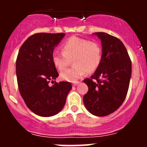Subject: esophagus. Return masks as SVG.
<instances>
[{
  "mask_svg": "<svg viewBox=\"0 0 147 147\" xmlns=\"http://www.w3.org/2000/svg\"><path fill=\"white\" fill-rule=\"evenodd\" d=\"M78 84H79V82H74L73 84H72V85H73V86H77Z\"/></svg>",
  "mask_w": 147,
  "mask_h": 147,
  "instance_id": "obj_1",
  "label": "esophagus"
}]
</instances>
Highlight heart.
<instances>
[{
  "label": "heart",
  "mask_w": 147,
  "mask_h": 147,
  "mask_svg": "<svg viewBox=\"0 0 147 147\" xmlns=\"http://www.w3.org/2000/svg\"><path fill=\"white\" fill-rule=\"evenodd\" d=\"M62 50L53 52L52 61L59 71L64 70L72 61L73 67L60 74L61 79L67 82H77L87 71L95 70L101 63L102 47L97 42L73 36L63 44Z\"/></svg>",
  "instance_id": "obj_1"
}]
</instances>
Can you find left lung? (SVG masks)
Listing matches in <instances>:
<instances>
[{
  "mask_svg": "<svg viewBox=\"0 0 147 147\" xmlns=\"http://www.w3.org/2000/svg\"><path fill=\"white\" fill-rule=\"evenodd\" d=\"M101 40V63L91 78L84 82L88 92L83 102L89 112L97 117L112 114L124 101L131 76V62L121 40L106 32L93 33Z\"/></svg>",
  "mask_w": 147,
  "mask_h": 147,
  "instance_id": "left-lung-1",
  "label": "left lung"
}]
</instances>
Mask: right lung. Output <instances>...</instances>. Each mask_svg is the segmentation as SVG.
<instances>
[{
  "label": "right lung",
  "mask_w": 147,
  "mask_h": 147,
  "mask_svg": "<svg viewBox=\"0 0 147 147\" xmlns=\"http://www.w3.org/2000/svg\"><path fill=\"white\" fill-rule=\"evenodd\" d=\"M65 33H37L20 47L16 60V75L20 95L33 113L41 117L57 115L64 107L72 89L68 82L48 83L58 72L52 61L54 49Z\"/></svg>",
  "instance_id": "right-lung-1"
}]
</instances>
